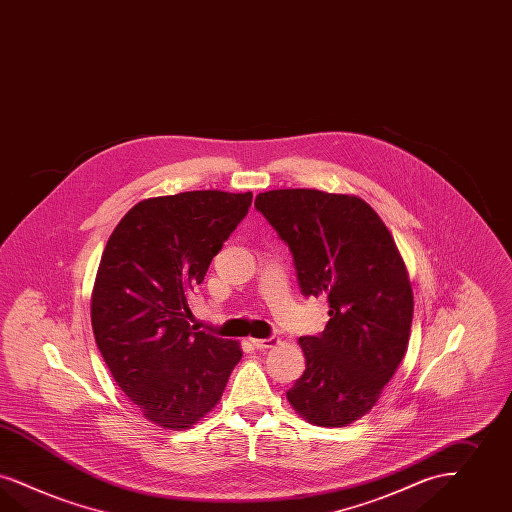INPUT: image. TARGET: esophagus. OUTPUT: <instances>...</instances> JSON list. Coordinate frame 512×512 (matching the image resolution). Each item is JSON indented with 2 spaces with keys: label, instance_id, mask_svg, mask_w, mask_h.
Wrapping results in <instances>:
<instances>
[{
  "label": "esophagus",
  "instance_id": "1",
  "mask_svg": "<svg viewBox=\"0 0 512 512\" xmlns=\"http://www.w3.org/2000/svg\"><path fill=\"white\" fill-rule=\"evenodd\" d=\"M280 343V339L276 337H268V339H251V345L259 350H265V348L276 347Z\"/></svg>",
  "mask_w": 512,
  "mask_h": 512
}]
</instances>
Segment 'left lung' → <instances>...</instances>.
I'll use <instances>...</instances> for the list:
<instances>
[{
  "mask_svg": "<svg viewBox=\"0 0 512 512\" xmlns=\"http://www.w3.org/2000/svg\"><path fill=\"white\" fill-rule=\"evenodd\" d=\"M255 207L286 242L305 297H326L329 322L301 337L307 369L287 400L308 423L364 417L408 350L413 293L381 217L358 196L312 188L261 192Z\"/></svg>",
  "mask_w": 512,
  "mask_h": 512,
  "instance_id": "left-lung-1",
  "label": "left lung"
}]
</instances>
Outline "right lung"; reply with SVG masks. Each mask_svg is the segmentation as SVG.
<instances>
[{
	"instance_id": "obj_1",
	"label": "right lung",
	"mask_w": 512,
	"mask_h": 512,
	"mask_svg": "<svg viewBox=\"0 0 512 512\" xmlns=\"http://www.w3.org/2000/svg\"><path fill=\"white\" fill-rule=\"evenodd\" d=\"M251 192L194 190L133 205L104 247L91 326L118 387L144 417L190 429L223 396L238 341L188 324V297L240 225Z\"/></svg>"
}]
</instances>
